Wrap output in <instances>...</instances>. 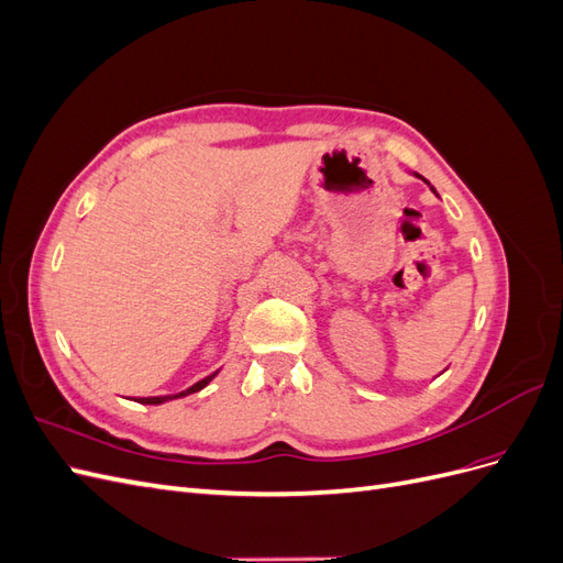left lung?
<instances>
[{
    "mask_svg": "<svg viewBox=\"0 0 563 563\" xmlns=\"http://www.w3.org/2000/svg\"><path fill=\"white\" fill-rule=\"evenodd\" d=\"M413 176H416V178H420V180H424V178H422V176H420V174H413ZM424 183H428V180H424ZM428 185H430V183H428ZM430 190H432V192H434V187H432V185H430Z\"/></svg>",
    "mask_w": 563,
    "mask_h": 563,
    "instance_id": "obj_1",
    "label": "left lung"
}]
</instances>
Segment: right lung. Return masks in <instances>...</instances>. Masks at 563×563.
<instances>
[{
    "label": "right lung",
    "instance_id": "add662e5",
    "mask_svg": "<svg viewBox=\"0 0 563 563\" xmlns=\"http://www.w3.org/2000/svg\"><path fill=\"white\" fill-rule=\"evenodd\" d=\"M218 376V371L216 373H211V376H207V378H201V380H197L192 387H187V389H183V391H178V395H164V397H139L135 401L139 404H152V406H157V404H164V401H172V399H180V397H185V395H192V391H199V389H203L207 387L213 378Z\"/></svg>",
    "mask_w": 563,
    "mask_h": 563
}]
</instances>
